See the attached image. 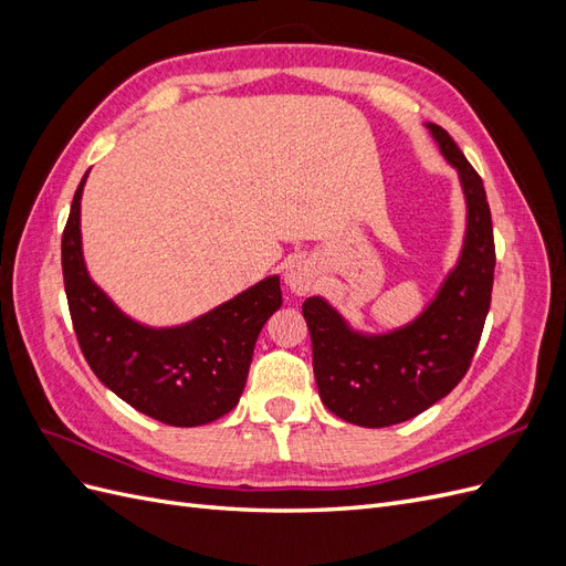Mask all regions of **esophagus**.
<instances>
[{
  "label": "esophagus",
  "instance_id": "1",
  "mask_svg": "<svg viewBox=\"0 0 566 566\" xmlns=\"http://www.w3.org/2000/svg\"><path fill=\"white\" fill-rule=\"evenodd\" d=\"M285 283L295 295L312 293L314 283H316V269L312 266L310 260H297L290 264V269L285 273Z\"/></svg>",
  "mask_w": 566,
  "mask_h": 566
}]
</instances>
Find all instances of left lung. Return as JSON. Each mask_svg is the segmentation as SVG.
I'll use <instances>...</instances> for the list:
<instances>
[{
    "instance_id": "obj_1",
    "label": "left lung",
    "mask_w": 566,
    "mask_h": 566,
    "mask_svg": "<svg viewBox=\"0 0 566 566\" xmlns=\"http://www.w3.org/2000/svg\"><path fill=\"white\" fill-rule=\"evenodd\" d=\"M427 127L458 169L468 200L465 248L437 300L406 328L378 337L349 331L321 297L302 304L321 401L361 427L410 420L447 397L465 378L491 306L495 245L482 177L447 129Z\"/></svg>"
}]
</instances>
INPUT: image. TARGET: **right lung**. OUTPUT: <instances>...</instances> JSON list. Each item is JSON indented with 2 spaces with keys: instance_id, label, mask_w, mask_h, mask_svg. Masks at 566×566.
Masks as SVG:
<instances>
[{
  "instance_id": "right-lung-1",
  "label": "right lung",
  "mask_w": 566,
  "mask_h": 566,
  "mask_svg": "<svg viewBox=\"0 0 566 566\" xmlns=\"http://www.w3.org/2000/svg\"><path fill=\"white\" fill-rule=\"evenodd\" d=\"M82 177L67 214L61 264L77 345L96 378L139 413L172 427L212 422L238 403L254 342L281 310V281L271 276L210 314L179 328L153 331L129 321L92 283L80 245Z\"/></svg>"
}]
</instances>
